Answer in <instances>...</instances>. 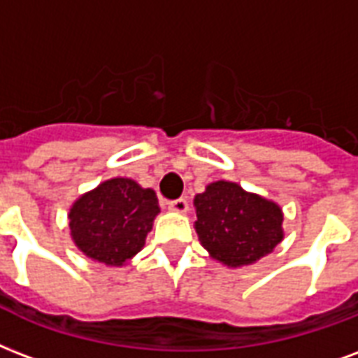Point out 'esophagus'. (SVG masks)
Masks as SVG:
<instances>
[{"instance_id":"esophagus-1","label":"esophagus","mask_w":358,"mask_h":358,"mask_svg":"<svg viewBox=\"0 0 358 358\" xmlns=\"http://www.w3.org/2000/svg\"><path fill=\"white\" fill-rule=\"evenodd\" d=\"M169 208L173 210V212H178V214H185L189 206H187V201H185V199H174V201L169 203Z\"/></svg>"}]
</instances>
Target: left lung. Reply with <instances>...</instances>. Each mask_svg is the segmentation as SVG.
<instances>
[{"instance_id":"obj_1","label":"left lung","mask_w":358,"mask_h":358,"mask_svg":"<svg viewBox=\"0 0 358 358\" xmlns=\"http://www.w3.org/2000/svg\"><path fill=\"white\" fill-rule=\"evenodd\" d=\"M193 204L201 244L210 257L227 266L255 263L283 240L282 208L234 182H212Z\"/></svg>"}]
</instances>
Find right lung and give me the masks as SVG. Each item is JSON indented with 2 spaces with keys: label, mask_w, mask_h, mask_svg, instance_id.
Returning a JSON list of instances; mask_svg holds the SVG:
<instances>
[{
  "label": "right lung",
  "mask_w": 358,
  "mask_h": 358,
  "mask_svg": "<svg viewBox=\"0 0 358 358\" xmlns=\"http://www.w3.org/2000/svg\"><path fill=\"white\" fill-rule=\"evenodd\" d=\"M157 214L154 189L131 178L106 180L71 206V238L86 257L122 266L143 250Z\"/></svg>",
  "instance_id": "obj_1"
}]
</instances>
